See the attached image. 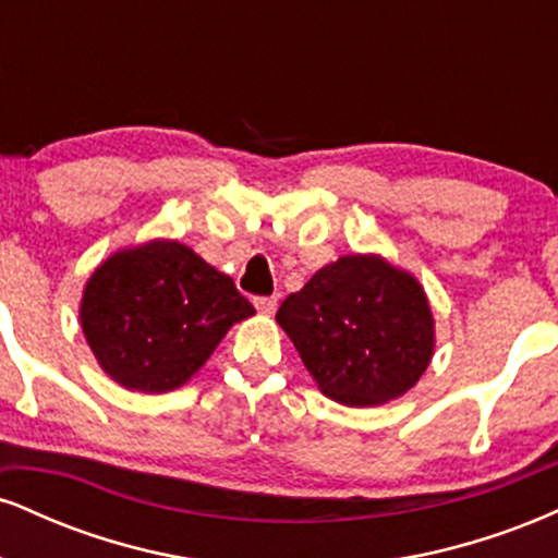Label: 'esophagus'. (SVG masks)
I'll return each mask as SVG.
<instances>
[{
    "label": "esophagus",
    "instance_id": "34e87169",
    "mask_svg": "<svg viewBox=\"0 0 558 558\" xmlns=\"http://www.w3.org/2000/svg\"><path fill=\"white\" fill-rule=\"evenodd\" d=\"M254 306H257L262 315H272V312L278 310V299H275V296H259V299H254Z\"/></svg>",
    "mask_w": 558,
    "mask_h": 558
}]
</instances>
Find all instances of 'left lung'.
Instances as JSON below:
<instances>
[{"mask_svg": "<svg viewBox=\"0 0 558 558\" xmlns=\"http://www.w3.org/2000/svg\"><path fill=\"white\" fill-rule=\"evenodd\" d=\"M280 328L325 396L377 407L417 386L433 362L425 288L380 254H343L280 304Z\"/></svg>", "mask_w": 558, "mask_h": 558, "instance_id": "obj_1", "label": "left lung"}]
</instances>
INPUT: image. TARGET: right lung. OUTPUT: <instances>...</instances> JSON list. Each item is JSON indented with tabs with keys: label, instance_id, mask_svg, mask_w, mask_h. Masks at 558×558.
Returning <instances> with one entry per match:
<instances>
[{
	"label": "right lung",
	"instance_id": "obj_1",
	"mask_svg": "<svg viewBox=\"0 0 558 558\" xmlns=\"http://www.w3.org/2000/svg\"><path fill=\"white\" fill-rule=\"evenodd\" d=\"M252 315L233 280L175 239L118 248L86 280L78 306L99 367L138 393L185 386Z\"/></svg>",
	"mask_w": 558,
	"mask_h": 558
}]
</instances>
